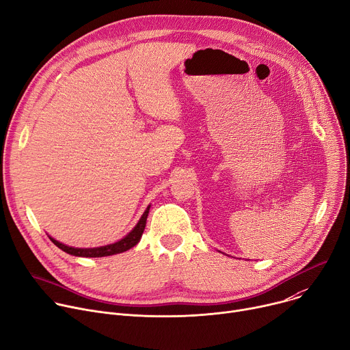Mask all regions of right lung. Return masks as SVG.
<instances>
[{
  "instance_id": "add662e5",
  "label": "right lung",
  "mask_w": 350,
  "mask_h": 350,
  "mask_svg": "<svg viewBox=\"0 0 350 350\" xmlns=\"http://www.w3.org/2000/svg\"><path fill=\"white\" fill-rule=\"evenodd\" d=\"M149 213V206L146 208V211L144 212L142 217L139 219V221L137 224V226L126 234L124 239H121L120 241L114 243V244H109V245H103V247H96V248H74V247H68L66 244H62L57 240H54L53 237H50V240L62 251H66L71 256H77V257H107V256H113V254H118V252H124L126 250L133 248L134 245L138 244V241L142 237V233L145 230L146 226V217Z\"/></svg>"
}]
</instances>
